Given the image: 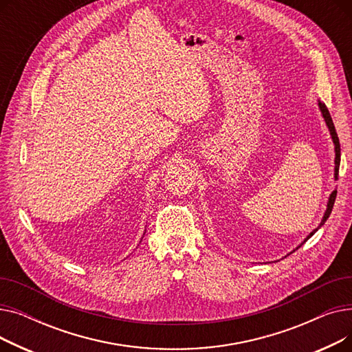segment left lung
Here are the masks:
<instances>
[{"mask_svg":"<svg viewBox=\"0 0 352 352\" xmlns=\"http://www.w3.org/2000/svg\"><path fill=\"white\" fill-rule=\"evenodd\" d=\"M318 107H320V111H321V114H322V118H324V121H325V124H327V126H328V131H329V134H331V138H332V142H334V151H336V160H334V164H336V166H334V179L337 181L338 179V171H340V161H341V146H340V140H338V135H337V131H336V126H334V122H332V118H331V116H329V111H328V108L325 107V104L324 102H321L320 100H318ZM336 197H337V190H334L332 191L331 194H329V198H328V202H327V210H325V212H324V217H322V219H321V223H320V226L314 230L312 232H309V235L304 239V241L295 248V250H292V252L294 251H297L305 241L307 239H309L314 234H316L324 224H325V221L328 219V217H329V214H331V211H332V207H334V202H336ZM291 254V252H289Z\"/></svg>","mask_w":352,"mask_h":352,"instance_id":"1","label":"left lung"}]
</instances>
